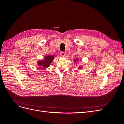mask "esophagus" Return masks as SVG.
Listing matches in <instances>:
<instances>
[{"label": "esophagus", "instance_id": "1", "mask_svg": "<svg viewBox=\"0 0 124 124\" xmlns=\"http://www.w3.org/2000/svg\"><path fill=\"white\" fill-rule=\"evenodd\" d=\"M61 56H62V57H64V56L66 55V53L64 52H62L61 53Z\"/></svg>", "mask_w": 124, "mask_h": 124}]
</instances>
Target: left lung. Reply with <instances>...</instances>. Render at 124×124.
I'll return each mask as SVG.
<instances>
[{"instance_id": "1", "label": "left lung", "mask_w": 124, "mask_h": 124, "mask_svg": "<svg viewBox=\"0 0 124 124\" xmlns=\"http://www.w3.org/2000/svg\"><path fill=\"white\" fill-rule=\"evenodd\" d=\"M78 60H79V58L78 57H77V58H74V63L77 62L78 61ZM82 68H83V66H79L78 67V69L80 70V69H82Z\"/></svg>"}]
</instances>
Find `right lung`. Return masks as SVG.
<instances>
[{"label": "right lung", "instance_id": "obj_1", "mask_svg": "<svg viewBox=\"0 0 124 124\" xmlns=\"http://www.w3.org/2000/svg\"><path fill=\"white\" fill-rule=\"evenodd\" d=\"M55 56L54 55H47L45 56L44 58L37 62L39 67L41 69H46L50 66L52 62H53Z\"/></svg>", "mask_w": 124, "mask_h": 124}]
</instances>
